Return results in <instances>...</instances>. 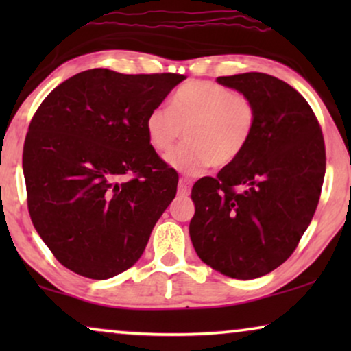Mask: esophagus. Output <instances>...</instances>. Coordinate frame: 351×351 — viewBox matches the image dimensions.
<instances>
[{"instance_id":"34e87169","label":"esophagus","mask_w":351,"mask_h":351,"mask_svg":"<svg viewBox=\"0 0 351 351\" xmlns=\"http://www.w3.org/2000/svg\"><path fill=\"white\" fill-rule=\"evenodd\" d=\"M190 186H191V182L189 179H184V177H182V179L179 180V193L186 195L190 191Z\"/></svg>"}]
</instances>
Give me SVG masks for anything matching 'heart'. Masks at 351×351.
<instances>
[{
  "label": "heart",
  "instance_id": "1",
  "mask_svg": "<svg viewBox=\"0 0 351 351\" xmlns=\"http://www.w3.org/2000/svg\"><path fill=\"white\" fill-rule=\"evenodd\" d=\"M256 105L241 93L214 81L191 80L172 94L169 108H153L145 118L147 141L158 153L169 152L167 162L184 174L206 167H225L238 160L256 128Z\"/></svg>",
  "mask_w": 351,
  "mask_h": 351
}]
</instances>
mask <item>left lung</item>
Here are the masks:
<instances>
[{
  "label": "left lung",
  "mask_w": 351,
  "mask_h": 351,
  "mask_svg": "<svg viewBox=\"0 0 351 351\" xmlns=\"http://www.w3.org/2000/svg\"><path fill=\"white\" fill-rule=\"evenodd\" d=\"M217 83L252 100L256 128L237 161L191 189L190 238L206 265L254 280L286 262L308 228L324 180V138L308 102L285 81L251 71Z\"/></svg>",
  "instance_id": "obj_1"
}]
</instances>
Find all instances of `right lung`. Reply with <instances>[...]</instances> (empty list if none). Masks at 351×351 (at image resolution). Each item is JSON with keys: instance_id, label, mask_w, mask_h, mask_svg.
Here are the masks:
<instances>
[{"instance_id": "1", "label": "right lung", "mask_w": 351, "mask_h": 351, "mask_svg": "<svg viewBox=\"0 0 351 351\" xmlns=\"http://www.w3.org/2000/svg\"><path fill=\"white\" fill-rule=\"evenodd\" d=\"M184 80L86 70L36 110L22 158L28 213L69 270L108 280L145 251L179 182L148 143L145 118Z\"/></svg>"}]
</instances>
